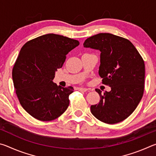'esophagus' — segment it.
Wrapping results in <instances>:
<instances>
[{
	"instance_id": "obj_1",
	"label": "esophagus",
	"mask_w": 156,
	"mask_h": 156,
	"mask_svg": "<svg viewBox=\"0 0 156 156\" xmlns=\"http://www.w3.org/2000/svg\"><path fill=\"white\" fill-rule=\"evenodd\" d=\"M78 89V91H84V92L87 91L89 90L88 89H87V88H83V87H79Z\"/></svg>"
}]
</instances>
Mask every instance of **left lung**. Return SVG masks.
<instances>
[{
  "mask_svg": "<svg viewBox=\"0 0 156 156\" xmlns=\"http://www.w3.org/2000/svg\"><path fill=\"white\" fill-rule=\"evenodd\" d=\"M84 47L100 51L99 75L102 84L111 87L100 100L91 106L97 119L115 124L127 118L138 107L144 93L145 65L135 46L128 39L109 33H100L85 40Z\"/></svg>",
  "mask_w": 156,
  "mask_h": 156,
  "instance_id": "8db88e82",
  "label": "left lung"
}]
</instances>
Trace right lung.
<instances>
[{
    "mask_svg": "<svg viewBox=\"0 0 156 156\" xmlns=\"http://www.w3.org/2000/svg\"><path fill=\"white\" fill-rule=\"evenodd\" d=\"M79 41L48 34L27 42L12 69V79L20 104L29 114L41 121L61 115L69 105L72 87H62L52 82L66 56Z\"/></svg>",
    "mask_w": 156,
    "mask_h": 156,
    "instance_id": "1",
    "label": "right lung"
}]
</instances>
